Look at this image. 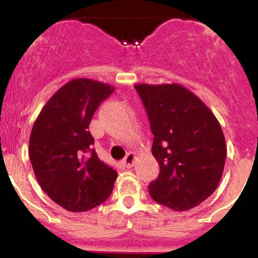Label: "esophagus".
<instances>
[{
  "label": "esophagus",
  "mask_w": 258,
  "mask_h": 258,
  "mask_svg": "<svg viewBox=\"0 0 258 258\" xmlns=\"http://www.w3.org/2000/svg\"><path fill=\"white\" fill-rule=\"evenodd\" d=\"M135 159H136V154L132 153V152H130L126 155V158L122 160L123 166L127 167V168H131L133 166V164H135Z\"/></svg>",
  "instance_id": "1"
}]
</instances>
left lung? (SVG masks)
Segmentation results:
<instances>
[{"label":"left lung","instance_id":"1","mask_svg":"<svg viewBox=\"0 0 258 258\" xmlns=\"http://www.w3.org/2000/svg\"><path fill=\"white\" fill-rule=\"evenodd\" d=\"M154 135L152 153L160 166L149 184L156 203L186 211L217 188L227 158L226 139L210 108L179 84H137Z\"/></svg>","mask_w":258,"mask_h":258}]
</instances>
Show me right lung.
I'll list each match as a JSON object with an SVG mask.
<instances>
[{
  "instance_id": "obj_1",
  "label": "right lung",
  "mask_w": 258,
  "mask_h": 258,
  "mask_svg": "<svg viewBox=\"0 0 258 258\" xmlns=\"http://www.w3.org/2000/svg\"><path fill=\"white\" fill-rule=\"evenodd\" d=\"M112 86L74 79L48 99L32 126L29 156L43 191L63 209L85 212L108 199L116 170L98 158L88 131L92 116Z\"/></svg>"
}]
</instances>
